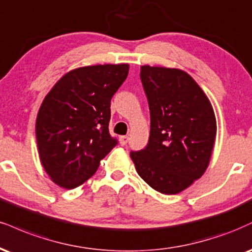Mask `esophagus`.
<instances>
[{
    "label": "esophagus",
    "instance_id": "obj_1",
    "mask_svg": "<svg viewBox=\"0 0 252 252\" xmlns=\"http://www.w3.org/2000/svg\"><path fill=\"white\" fill-rule=\"evenodd\" d=\"M128 141H129L128 136H121V137H120V144L121 145H126V143H128Z\"/></svg>",
    "mask_w": 252,
    "mask_h": 252
}]
</instances>
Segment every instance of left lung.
Wrapping results in <instances>:
<instances>
[{
	"instance_id": "8db88e82",
	"label": "left lung",
	"mask_w": 252,
	"mask_h": 252,
	"mask_svg": "<svg viewBox=\"0 0 252 252\" xmlns=\"http://www.w3.org/2000/svg\"><path fill=\"white\" fill-rule=\"evenodd\" d=\"M141 81L149 103L150 136L147 147L130 157L153 189L175 195L207 170L217 131L213 105L181 69L142 65Z\"/></svg>"
}]
</instances>
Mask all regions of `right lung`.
I'll return each mask as SVG.
<instances>
[{
  "label": "right lung",
  "instance_id": "1",
  "mask_svg": "<svg viewBox=\"0 0 252 252\" xmlns=\"http://www.w3.org/2000/svg\"><path fill=\"white\" fill-rule=\"evenodd\" d=\"M128 72L126 63L82 66L66 72L44 97L36 139L42 165L57 186L80 187L117 144L109 134L110 101Z\"/></svg>",
  "mask_w": 252,
  "mask_h": 252
}]
</instances>
